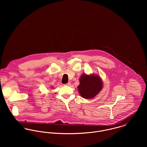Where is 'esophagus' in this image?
<instances>
[{
    "mask_svg": "<svg viewBox=\"0 0 147 147\" xmlns=\"http://www.w3.org/2000/svg\"><path fill=\"white\" fill-rule=\"evenodd\" d=\"M71 83H70V82H68V83H67V84H65V85H68V86H70V85H71Z\"/></svg>",
    "mask_w": 147,
    "mask_h": 147,
    "instance_id": "esophagus-1",
    "label": "esophagus"
}]
</instances>
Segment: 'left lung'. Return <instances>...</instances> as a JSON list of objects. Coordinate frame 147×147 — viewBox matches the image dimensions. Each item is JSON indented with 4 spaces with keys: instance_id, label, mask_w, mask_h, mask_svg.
<instances>
[{
    "instance_id": "left-lung-1",
    "label": "left lung",
    "mask_w": 147,
    "mask_h": 147,
    "mask_svg": "<svg viewBox=\"0 0 147 147\" xmlns=\"http://www.w3.org/2000/svg\"><path fill=\"white\" fill-rule=\"evenodd\" d=\"M102 87V82L99 76L83 74L80 78V85L78 88L83 98L90 99L94 97L101 90Z\"/></svg>"
}]
</instances>
